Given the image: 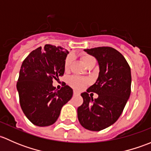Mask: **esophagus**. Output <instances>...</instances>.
I'll return each mask as SVG.
<instances>
[{
	"label": "esophagus",
	"instance_id": "34e87169",
	"mask_svg": "<svg viewBox=\"0 0 151 151\" xmlns=\"http://www.w3.org/2000/svg\"><path fill=\"white\" fill-rule=\"evenodd\" d=\"M74 96H79V95H80V93L77 92V91H74Z\"/></svg>",
	"mask_w": 151,
	"mask_h": 151
}]
</instances>
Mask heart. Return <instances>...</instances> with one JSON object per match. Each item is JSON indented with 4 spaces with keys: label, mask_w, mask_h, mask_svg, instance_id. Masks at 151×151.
<instances>
[{
    "label": "heart",
    "mask_w": 151,
    "mask_h": 151,
    "mask_svg": "<svg viewBox=\"0 0 151 151\" xmlns=\"http://www.w3.org/2000/svg\"><path fill=\"white\" fill-rule=\"evenodd\" d=\"M94 58L92 57L91 55H84L83 57V61L85 65V66H87L88 65V63L91 61V60L93 59ZM71 61H72V58L71 56H68L66 58V60L64 62V68L66 71L69 68L70 66H71ZM68 83L71 86H72L73 88H75L77 90H81L87 85L88 81H87L86 79L81 78V77H72L69 79L68 80Z\"/></svg>",
    "instance_id": "heart-1"
}]
</instances>
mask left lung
Here are the masks:
<instances>
[{"instance_id": "8db88e82", "label": "left lung", "mask_w": 151, "mask_h": 151, "mask_svg": "<svg viewBox=\"0 0 151 151\" xmlns=\"http://www.w3.org/2000/svg\"><path fill=\"white\" fill-rule=\"evenodd\" d=\"M96 58L99 66L96 81L82 93L83 104L77 108L80 124L98 132L115 123L122 114L131 94V68L121 52L109 47L84 50ZM99 95L93 100L88 93Z\"/></svg>"}]
</instances>
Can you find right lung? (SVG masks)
Listing matches in <instances>:
<instances>
[{"label": "right lung", "mask_w": 151, "mask_h": 151, "mask_svg": "<svg viewBox=\"0 0 151 151\" xmlns=\"http://www.w3.org/2000/svg\"><path fill=\"white\" fill-rule=\"evenodd\" d=\"M68 51L61 47L46 45L36 49L23 60L17 89L21 108L27 118L38 126L55 123L61 108L71 99L73 90L66 85L57 90L52 80L64 74Z\"/></svg>", "instance_id": "add662e5"}]
</instances>
